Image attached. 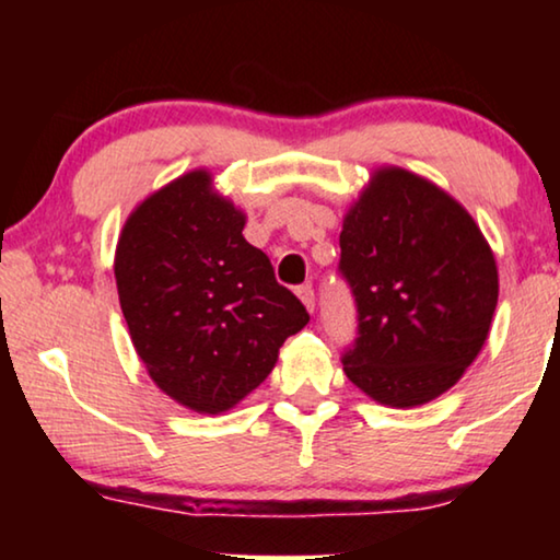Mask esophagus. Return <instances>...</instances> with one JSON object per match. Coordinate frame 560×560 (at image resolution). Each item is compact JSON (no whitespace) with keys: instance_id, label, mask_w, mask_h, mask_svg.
I'll use <instances>...</instances> for the list:
<instances>
[{"instance_id":"obj_1","label":"esophagus","mask_w":560,"mask_h":560,"mask_svg":"<svg viewBox=\"0 0 560 560\" xmlns=\"http://www.w3.org/2000/svg\"><path fill=\"white\" fill-rule=\"evenodd\" d=\"M295 293H298V298H301V301H303L305 308H308V311L313 313V308H316V293H313V288H311V285H301V288L295 290Z\"/></svg>"}]
</instances>
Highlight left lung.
Listing matches in <instances>:
<instances>
[{
	"instance_id": "1",
	"label": "left lung",
	"mask_w": 560,
	"mask_h": 560,
	"mask_svg": "<svg viewBox=\"0 0 560 560\" xmlns=\"http://www.w3.org/2000/svg\"><path fill=\"white\" fill-rule=\"evenodd\" d=\"M339 244L359 313L347 377L389 408L435 400L492 328L500 278L479 224L423 175L385 165L349 206Z\"/></svg>"
}]
</instances>
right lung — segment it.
Returning a JSON list of instances; mask_svg holds the SVG:
<instances>
[{
  "label": "right lung",
  "mask_w": 560,
  "mask_h": 560,
  "mask_svg": "<svg viewBox=\"0 0 560 560\" xmlns=\"http://www.w3.org/2000/svg\"><path fill=\"white\" fill-rule=\"evenodd\" d=\"M244 224L196 167L135 206L114 252L137 357L158 389L201 416L232 410L262 385L288 336L308 324Z\"/></svg>",
  "instance_id": "right-lung-1"
}]
</instances>
